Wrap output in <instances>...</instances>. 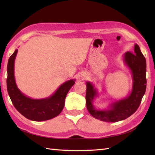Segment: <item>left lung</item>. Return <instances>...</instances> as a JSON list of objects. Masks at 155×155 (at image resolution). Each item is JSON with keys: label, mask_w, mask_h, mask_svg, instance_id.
<instances>
[{"label": "left lung", "mask_w": 155, "mask_h": 155, "mask_svg": "<svg viewBox=\"0 0 155 155\" xmlns=\"http://www.w3.org/2000/svg\"><path fill=\"white\" fill-rule=\"evenodd\" d=\"M133 52V54L127 52L123 55V61L130 69L133 81L132 91L127 97L111 103L107 109H97L93 105V101L98 97V91L93 84L87 82V108L89 113L97 119L115 123L126 119L139 108L146 91L147 64L137 44L134 45Z\"/></svg>", "instance_id": "left-lung-1"}]
</instances>
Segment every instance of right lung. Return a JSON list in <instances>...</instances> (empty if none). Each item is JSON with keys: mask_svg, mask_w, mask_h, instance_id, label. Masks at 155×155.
I'll use <instances>...</instances> for the list:
<instances>
[{"mask_svg": "<svg viewBox=\"0 0 155 155\" xmlns=\"http://www.w3.org/2000/svg\"><path fill=\"white\" fill-rule=\"evenodd\" d=\"M17 52L16 49L8 59L6 79L8 93L14 107L22 115L31 120L44 121L57 117L63 109L66 96L74 84L75 79L66 81L47 98L34 99L26 96L18 89L15 82L14 67Z\"/></svg>", "mask_w": 155, "mask_h": 155, "instance_id": "right-lung-1", "label": "right lung"}]
</instances>
